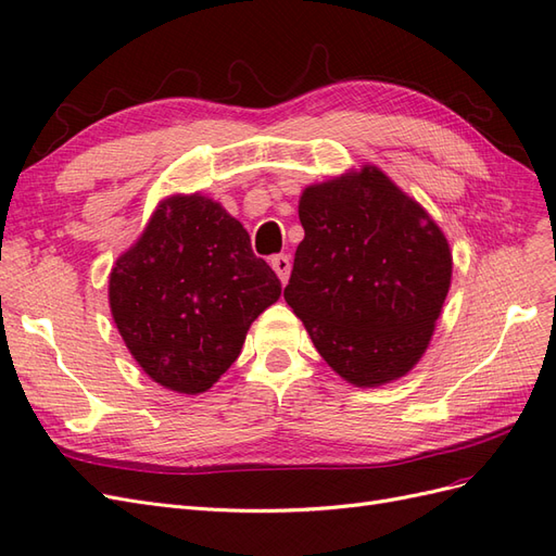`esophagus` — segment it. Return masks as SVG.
<instances>
[{
    "mask_svg": "<svg viewBox=\"0 0 556 556\" xmlns=\"http://www.w3.org/2000/svg\"><path fill=\"white\" fill-rule=\"evenodd\" d=\"M271 266H274V271L278 274L280 282H282V285L288 282L290 271H292V262H290V257H288V255H274V257H271Z\"/></svg>",
    "mask_w": 556,
    "mask_h": 556,
    "instance_id": "34e87169",
    "label": "esophagus"
}]
</instances>
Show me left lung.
Listing matches in <instances>:
<instances>
[{
  "mask_svg": "<svg viewBox=\"0 0 556 556\" xmlns=\"http://www.w3.org/2000/svg\"><path fill=\"white\" fill-rule=\"evenodd\" d=\"M304 241L285 301L319 355L357 387L406 376L427 350L450 290V245L429 213L376 166L311 185Z\"/></svg>",
  "mask_w": 556,
  "mask_h": 556,
  "instance_id": "1",
  "label": "left lung"
}]
</instances>
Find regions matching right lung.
Listing matches in <instances>:
<instances>
[{
  "instance_id": "1",
  "label": "right lung",
  "mask_w": 556,
  "mask_h": 556,
  "mask_svg": "<svg viewBox=\"0 0 556 556\" xmlns=\"http://www.w3.org/2000/svg\"><path fill=\"white\" fill-rule=\"evenodd\" d=\"M280 280L255 257L243 225L206 197H172L111 271V313L155 382L206 392L237 362Z\"/></svg>"
}]
</instances>
